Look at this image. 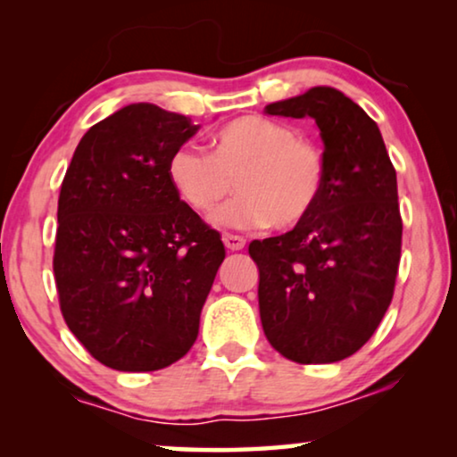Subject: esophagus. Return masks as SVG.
Segmentation results:
<instances>
[{"label": "esophagus", "instance_id": "1", "mask_svg": "<svg viewBox=\"0 0 457 457\" xmlns=\"http://www.w3.org/2000/svg\"><path fill=\"white\" fill-rule=\"evenodd\" d=\"M222 241H224V245H227L228 249H233V252H239V249L245 247V239H243L241 235L224 233L222 235Z\"/></svg>", "mask_w": 457, "mask_h": 457}]
</instances>
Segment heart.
Wrapping results in <instances>:
<instances>
[{
  "label": "heart",
  "mask_w": 457,
  "mask_h": 457,
  "mask_svg": "<svg viewBox=\"0 0 457 457\" xmlns=\"http://www.w3.org/2000/svg\"><path fill=\"white\" fill-rule=\"evenodd\" d=\"M212 154L191 145L168 158V180L187 208L210 214L235 187L216 222L235 228H293L308 220L327 191V155L291 124L249 114L222 124L210 137Z\"/></svg>",
  "instance_id": "heart-1"
}]
</instances>
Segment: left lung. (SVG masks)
<instances>
[{
    "label": "left lung",
    "mask_w": 457,
    "mask_h": 457,
    "mask_svg": "<svg viewBox=\"0 0 457 457\" xmlns=\"http://www.w3.org/2000/svg\"><path fill=\"white\" fill-rule=\"evenodd\" d=\"M264 112L314 118L328 179L308 220L249 243L262 327L287 360L330 364L370 339L395 291L403 228L395 168L377 122L333 87H312Z\"/></svg>",
    "instance_id": "8db88e82"
}]
</instances>
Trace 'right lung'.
Listing matches in <instances>:
<instances>
[{"mask_svg": "<svg viewBox=\"0 0 457 457\" xmlns=\"http://www.w3.org/2000/svg\"><path fill=\"white\" fill-rule=\"evenodd\" d=\"M197 129L130 104L87 130L62 180L60 310L80 345L114 370H160L189 352L227 255L220 233L168 180V158Z\"/></svg>", "mask_w": 457, "mask_h": 457, "instance_id": "right-lung-1", "label": "right lung"}]
</instances>
